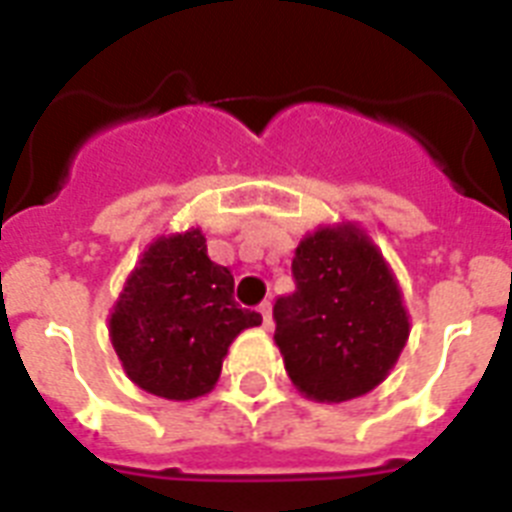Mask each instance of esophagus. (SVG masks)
Returning a JSON list of instances; mask_svg holds the SVG:
<instances>
[{"mask_svg": "<svg viewBox=\"0 0 512 512\" xmlns=\"http://www.w3.org/2000/svg\"><path fill=\"white\" fill-rule=\"evenodd\" d=\"M260 316H263V327L271 329L273 327V305L265 300V303H260Z\"/></svg>", "mask_w": 512, "mask_h": 512, "instance_id": "34e87169", "label": "esophagus"}]
</instances>
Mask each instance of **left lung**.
Segmentation results:
<instances>
[{
    "label": "left lung",
    "mask_w": 512,
    "mask_h": 512,
    "mask_svg": "<svg viewBox=\"0 0 512 512\" xmlns=\"http://www.w3.org/2000/svg\"><path fill=\"white\" fill-rule=\"evenodd\" d=\"M297 289L273 305L276 345L305 398L342 404L374 390L409 340L396 276L356 223L321 225L292 257Z\"/></svg>",
    "instance_id": "1"
}]
</instances>
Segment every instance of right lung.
<instances>
[{
    "label": "right lung",
    "mask_w": 512,
    "mask_h": 512,
    "mask_svg": "<svg viewBox=\"0 0 512 512\" xmlns=\"http://www.w3.org/2000/svg\"><path fill=\"white\" fill-rule=\"evenodd\" d=\"M263 316L233 300V276L207 255L201 228L159 236L124 281L108 337L138 388L191 401L215 388L231 342Z\"/></svg>",
    "instance_id": "right-lung-1"
}]
</instances>
